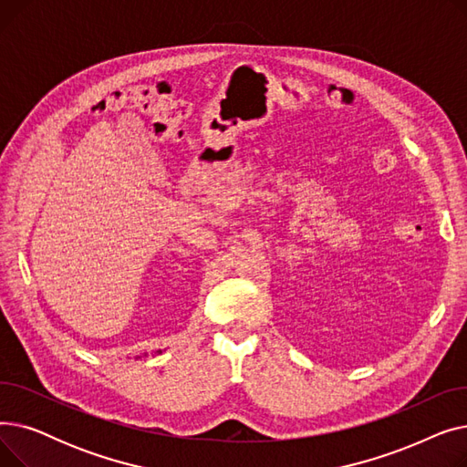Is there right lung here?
Segmentation results:
<instances>
[{"instance_id":"obj_1","label":"right lung","mask_w":467,"mask_h":467,"mask_svg":"<svg viewBox=\"0 0 467 467\" xmlns=\"http://www.w3.org/2000/svg\"><path fill=\"white\" fill-rule=\"evenodd\" d=\"M157 354H161V350H157ZM143 356L147 358V352H143ZM138 358H141V356H138Z\"/></svg>"}]
</instances>
